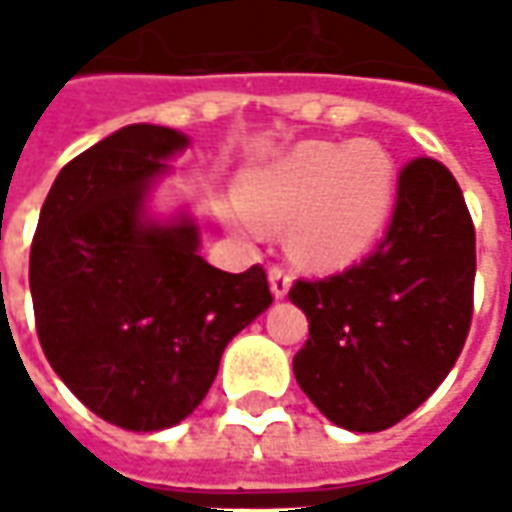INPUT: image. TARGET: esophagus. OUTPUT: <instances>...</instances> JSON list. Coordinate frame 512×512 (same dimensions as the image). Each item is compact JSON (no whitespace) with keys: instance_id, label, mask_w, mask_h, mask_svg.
Masks as SVG:
<instances>
[{"instance_id":"esophagus-1","label":"esophagus","mask_w":512,"mask_h":512,"mask_svg":"<svg viewBox=\"0 0 512 512\" xmlns=\"http://www.w3.org/2000/svg\"><path fill=\"white\" fill-rule=\"evenodd\" d=\"M290 273H287L285 267H270V293L276 296V299H285L287 290H290Z\"/></svg>"}]
</instances>
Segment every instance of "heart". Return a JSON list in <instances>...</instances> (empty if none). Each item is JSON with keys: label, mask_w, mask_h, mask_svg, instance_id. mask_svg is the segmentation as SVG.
Here are the masks:
<instances>
[{"label": "heart", "mask_w": 512, "mask_h": 512, "mask_svg": "<svg viewBox=\"0 0 512 512\" xmlns=\"http://www.w3.org/2000/svg\"><path fill=\"white\" fill-rule=\"evenodd\" d=\"M242 210H227L239 236L285 227L287 253L310 267L359 259L390 222L396 165L379 142H299L282 159L250 170Z\"/></svg>", "instance_id": "heart-1"}]
</instances>
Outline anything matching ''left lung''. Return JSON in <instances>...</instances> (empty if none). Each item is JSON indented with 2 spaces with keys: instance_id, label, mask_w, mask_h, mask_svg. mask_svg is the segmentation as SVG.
Listing matches in <instances>:
<instances>
[{
  "instance_id": "1",
  "label": "left lung",
  "mask_w": 512,
  "mask_h": 512,
  "mask_svg": "<svg viewBox=\"0 0 512 512\" xmlns=\"http://www.w3.org/2000/svg\"><path fill=\"white\" fill-rule=\"evenodd\" d=\"M476 230L462 187L419 156L399 173L379 247L327 279H299L290 302L310 322L296 382L327 419L379 433L444 382L473 319Z\"/></svg>"
}]
</instances>
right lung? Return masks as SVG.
<instances>
[{
    "mask_svg": "<svg viewBox=\"0 0 512 512\" xmlns=\"http://www.w3.org/2000/svg\"><path fill=\"white\" fill-rule=\"evenodd\" d=\"M185 133L128 125L59 170L30 245L39 344L70 393L122 430L187 419L227 342L265 313V270L225 273L199 256V227L148 213Z\"/></svg>",
    "mask_w": 512,
    "mask_h": 512,
    "instance_id": "1",
    "label": "right lung"
}]
</instances>
